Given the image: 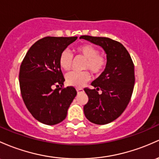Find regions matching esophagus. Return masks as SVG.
Returning a JSON list of instances; mask_svg holds the SVG:
<instances>
[{
    "label": "esophagus",
    "instance_id": "34e87169",
    "mask_svg": "<svg viewBox=\"0 0 159 159\" xmlns=\"http://www.w3.org/2000/svg\"><path fill=\"white\" fill-rule=\"evenodd\" d=\"M76 90H77V93H82V92L84 91V90L82 88H76Z\"/></svg>",
    "mask_w": 159,
    "mask_h": 159
}]
</instances>
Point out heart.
<instances>
[{
	"instance_id": "b5f03b06",
	"label": "heart",
	"mask_w": 159,
	"mask_h": 159,
	"mask_svg": "<svg viewBox=\"0 0 159 159\" xmlns=\"http://www.w3.org/2000/svg\"><path fill=\"white\" fill-rule=\"evenodd\" d=\"M77 52L86 59L84 65V69H88L93 75H98L102 72L106 66V60L103 57L99 55L97 48L90 44H84L78 47ZM72 56L69 50H65L60 54L59 63L60 67L66 71L71 69ZM90 80V75L88 71H84L77 72L71 71L66 75V81L69 86L80 88L84 85Z\"/></svg>"
}]
</instances>
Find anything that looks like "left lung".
Wrapping results in <instances>:
<instances>
[{
	"instance_id": "8db88e82",
	"label": "left lung",
	"mask_w": 159,
	"mask_h": 159,
	"mask_svg": "<svg viewBox=\"0 0 159 159\" xmlns=\"http://www.w3.org/2000/svg\"><path fill=\"white\" fill-rule=\"evenodd\" d=\"M80 39L101 47L106 54V68L91 83L93 89H84L88 102L84 106L89 121L106 125L121 116L130 102L135 82L133 61L126 48L110 38L82 35Z\"/></svg>"
}]
</instances>
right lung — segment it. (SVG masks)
I'll list each match as a JSON object with an SVG mask.
<instances>
[{"label": "right lung", "mask_w": 159, "mask_h": 159, "mask_svg": "<svg viewBox=\"0 0 159 159\" xmlns=\"http://www.w3.org/2000/svg\"><path fill=\"white\" fill-rule=\"evenodd\" d=\"M77 37H46L36 41L20 66V86L26 107L35 119L48 125L63 121L75 97L73 87L65 81L59 63L60 54ZM53 85L58 87L55 90Z\"/></svg>", "instance_id": "obj_1"}]
</instances>
